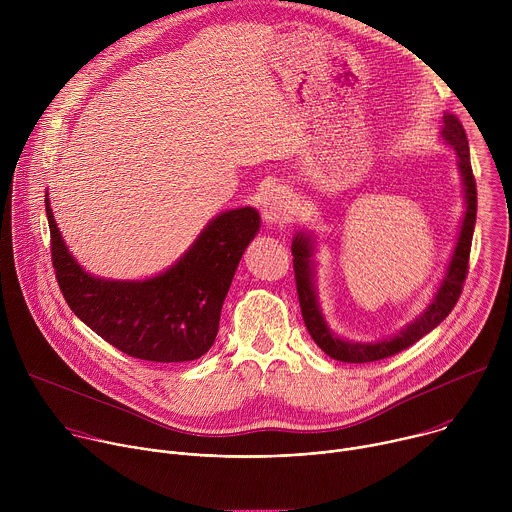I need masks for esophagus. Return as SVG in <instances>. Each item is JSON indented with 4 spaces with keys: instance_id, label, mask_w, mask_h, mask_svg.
I'll use <instances>...</instances> for the list:
<instances>
[{
    "instance_id": "esophagus-1",
    "label": "esophagus",
    "mask_w": 512,
    "mask_h": 512,
    "mask_svg": "<svg viewBox=\"0 0 512 512\" xmlns=\"http://www.w3.org/2000/svg\"><path fill=\"white\" fill-rule=\"evenodd\" d=\"M261 212L267 223L287 221L291 206H289V192L285 190V186H275L265 194L261 202Z\"/></svg>"
}]
</instances>
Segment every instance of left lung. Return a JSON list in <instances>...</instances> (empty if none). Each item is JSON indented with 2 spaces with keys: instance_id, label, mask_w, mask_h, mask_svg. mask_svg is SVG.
<instances>
[{
  "instance_id": "obj_1",
  "label": "left lung",
  "mask_w": 512,
  "mask_h": 512,
  "mask_svg": "<svg viewBox=\"0 0 512 512\" xmlns=\"http://www.w3.org/2000/svg\"><path fill=\"white\" fill-rule=\"evenodd\" d=\"M440 137L444 143L458 156V170L462 178V190H464V216L458 233L456 247L452 251L450 263L446 267V273L440 281V287L433 294L427 308L407 326H403L395 336L375 340V342H354L338 336L330 324L324 318V312L320 308L318 291H316V237L312 231H298L294 241H291V255H294V271H296V285H298V298L302 316L306 322V328L314 342L334 360L342 362H373L387 356H393L407 346L415 344L419 338L429 334L435 326H440L446 316L454 310L462 285L466 281L468 273V259H470V247H472V235L476 225V180L472 174L470 164V148L468 137L460 123V119L452 113L444 115V127Z\"/></svg>"
}]
</instances>
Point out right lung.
I'll list each match as a JSON object with an SVG mask.
<instances>
[{
	"label": "right lung",
	"instance_id": "1",
	"mask_svg": "<svg viewBox=\"0 0 512 512\" xmlns=\"http://www.w3.org/2000/svg\"><path fill=\"white\" fill-rule=\"evenodd\" d=\"M46 216L52 265L70 310L121 352L154 362H188L208 352L239 261L261 227L253 206L225 210L166 271L105 279L72 257L48 198Z\"/></svg>",
	"mask_w": 512,
	"mask_h": 512
}]
</instances>
